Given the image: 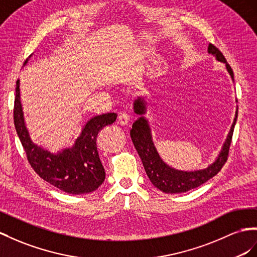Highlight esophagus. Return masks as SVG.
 Here are the masks:
<instances>
[{
    "mask_svg": "<svg viewBox=\"0 0 257 257\" xmlns=\"http://www.w3.org/2000/svg\"><path fill=\"white\" fill-rule=\"evenodd\" d=\"M130 120V116L126 113H122L119 116H118V123L120 124H127Z\"/></svg>",
    "mask_w": 257,
    "mask_h": 257,
    "instance_id": "34e87169",
    "label": "esophagus"
}]
</instances>
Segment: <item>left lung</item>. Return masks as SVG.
I'll return each mask as SVG.
<instances>
[{
	"label": "left lung",
	"mask_w": 257,
	"mask_h": 257,
	"mask_svg": "<svg viewBox=\"0 0 257 257\" xmlns=\"http://www.w3.org/2000/svg\"><path fill=\"white\" fill-rule=\"evenodd\" d=\"M208 53L216 56V60L226 64L227 70L231 76L233 80V71L227 63L225 56L222 55L221 52L217 49L214 44H208ZM134 109L136 114L141 115L139 119H137L134 124L133 129L130 130L131 140L134 142V146L139 154L142 164L146 169V173L149 179L153 185L160 189L161 191L165 193H182L187 192L189 190L195 189L203 185L210 178H213L220 172L222 166L228 160L229 148L231 144L233 129L236 122V117H238V109L235 111V117L233 123L230 129L227 139L223 143V147L220 153L217 157V160L209 165L207 168L202 170H194V172H183V170H177L169 167L167 164L163 162L157 153L156 148L151 136V129L149 126L148 120L142 115L146 113V102L143 97H138L134 104Z\"/></svg>",
	"instance_id": "8db88e82"
}]
</instances>
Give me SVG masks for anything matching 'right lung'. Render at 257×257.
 Masks as SVG:
<instances>
[{
  "label": "right lung",
  "mask_w": 257,
  "mask_h": 257,
  "mask_svg": "<svg viewBox=\"0 0 257 257\" xmlns=\"http://www.w3.org/2000/svg\"><path fill=\"white\" fill-rule=\"evenodd\" d=\"M27 62L28 60H26L24 65ZM116 117V113L92 117L84 124L74 147L53 154L31 141L24 120L19 80L16 81L14 124L27 160L43 180L66 193L76 195L90 193L103 183L105 170L98 156L96 137L98 131L113 123Z\"/></svg>",
  "instance_id": "1"
}]
</instances>
